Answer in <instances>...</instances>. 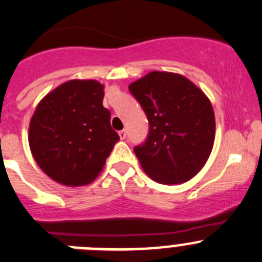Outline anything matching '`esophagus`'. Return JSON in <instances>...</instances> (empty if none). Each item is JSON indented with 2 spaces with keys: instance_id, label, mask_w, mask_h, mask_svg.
<instances>
[{
  "instance_id": "34e87169",
  "label": "esophagus",
  "mask_w": 262,
  "mask_h": 262,
  "mask_svg": "<svg viewBox=\"0 0 262 262\" xmlns=\"http://www.w3.org/2000/svg\"><path fill=\"white\" fill-rule=\"evenodd\" d=\"M119 137H120L121 139H125V137H126L125 129H123V130H119Z\"/></svg>"
}]
</instances>
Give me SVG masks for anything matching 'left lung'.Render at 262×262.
Masks as SVG:
<instances>
[{"instance_id": "left-lung-1", "label": "left lung", "mask_w": 262, "mask_h": 262, "mask_svg": "<svg viewBox=\"0 0 262 262\" xmlns=\"http://www.w3.org/2000/svg\"><path fill=\"white\" fill-rule=\"evenodd\" d=\"M146 113L148 136L134 147L142 167L161 184L192 179L211 154L215 115L211 102L189 79L152 72L129 85Z\"/></svg>"}]
</instances>
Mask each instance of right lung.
<instances>
[{
  "mask_svg": "<svg viewBox=\"0 0 262 262\" xmlns=\"http://www.w3.org/2000/svg\"><path fill=\"white\" fill-rule=\"evenodd\" d=\"M103 96L96 80H70L38 103L29 125L30 151L57 183L77 187L92 182L120 139L102 106Z\"/></svg>",
  "mask_w": 262,
  "mask_h": 262,
  "instance_id": "add662e5",
  "label": "right lung"
}]
</instances>
